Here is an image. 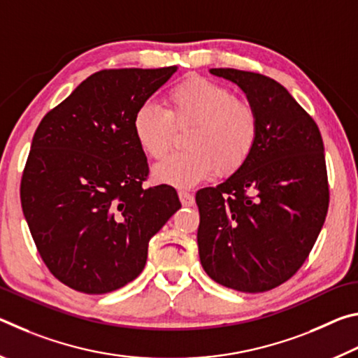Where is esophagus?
I'll return each mask as SVG.
<instances>
[{
	"label": "esophagus",
	"instance_id": "obj_1",
	"mask_svg": "<svg viewBox=\"0 0 358 358\" xmlns=\"http://www.w3.org/2000/svg\"><path fill=\"white\" fill-rule=\"evenodd\" d=\"M178 197H180V202L183 203L185 207H191V205H194V196L191 192L178 191Z\"/></svg>",
	"mask_w": 358,
	"mask_h": 358
}]
</instances>
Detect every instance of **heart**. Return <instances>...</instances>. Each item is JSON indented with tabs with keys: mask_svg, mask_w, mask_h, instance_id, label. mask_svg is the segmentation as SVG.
Here are the masks:
<instances>
[{
	"mask_svg": "<svg viewBox=\"0 0 358 358\" xmlns=\"http://www.w3.org/2000/svg\"><path fill=\"white\" fill-rule=\"evenodd\" d=\"M166 108L143 104L132 118V132L145 155L162 159L172 148L175 128L189 126L183 153L172 155L153 169L157 181L177 187L237 172L259 141V115L232 90L201 76L175 83L164 96Z\"/></svg>",
	"mask_w": 358,
	"mask_h": 358,
	"instance_id": "b5f03b06",
	"label": "heart"
}]
</instances>
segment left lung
Masks as SVG:
<instances>
[{"label": "left lung", "mask_w": 358, "mask_h": 358, "mask_svg": "<svg viewBox=\"0 0 358 358\" xmlns=\"http://www.w3.org/2000/svg\"><path fill=\"white\" fill-rule=\"evenodd\" d=\"M210 72L243 90L260 129L245 166L196 194L199 256L221 286L265 292L299 271L324 226L330 192L322 136L273 78L229 68Z\"/></svg>", "instance_id": "8db88e82"}]
</instances>
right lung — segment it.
Listing matches in <instances>:
<instances>
[{"instance_id": "1", "label": "right lung", "mask_w": 358, "mask_h": 358, "mask_svg": "<svg viewBox=\"0 0 358 358\" xmlns=\"http://www.w3.org/2000/svg\"><path fill=\"white\" fill-rule=\"evenodd\" d=\"M177 66L94 72L41 120L20 183L22 210L50 273L107 294L142 273L148 241L181 203L143 187L148 162L132 118Z\"/></svg>"}]
</instances>
